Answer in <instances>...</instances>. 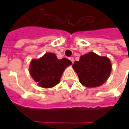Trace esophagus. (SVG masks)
Listing matches in <instances>:
<instances>
[{
    "instance_id": "1",
    "label": "esophagus",
    "mask_w": 129,
    "mask_h": 129,
    "mask_svg": "<svg viewBox=\"0 0 129 129\" xmlns=\"http://www.w3.org/2000/svg\"><path fill=\"white\" fill-rule=\"evenodd\" d=\"M69 59H70V61H71L72 63H73V62H74V61H75V59H74V58H73V57H70Z\"/></svg>"
}]
</instances>
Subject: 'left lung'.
<instances>
[{"instance_id": "1", "label": "left lung", "mask_w": 129, "mask_h": 129, "mask_svg": "<svg viewBox=\"0 0 129 129\" xmlns=\"http://www.w3.org/2000/svg\"><path fill=\"white\" fill-rule=\"evenodd\" d=\"M72 67L77 72L80 83L87 87L102 85L108 78L112 65L109 58L89 52L75 61Z\"/></svg>"}]
</instances>
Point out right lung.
I'll return each instance as SVG.
<instances>
[{
	"instance_id": "right-lung-1",
	"label": "right lung",
	"mask_w": 129,
	"mask_h": 129,
	"mask_svg": "<svg viewBox=\"0 0 129 129\" xmlns=\"http://www.w3.org/2000/svg\"><path fill=\"white\" fill-rule=\"evenodd\" d=\"M72 62L66 58L57 59L54 53H46L39 59H32L29 72L38 85L49 88L57 85L66 67Z\"/></svg>"
}]
</instances>
